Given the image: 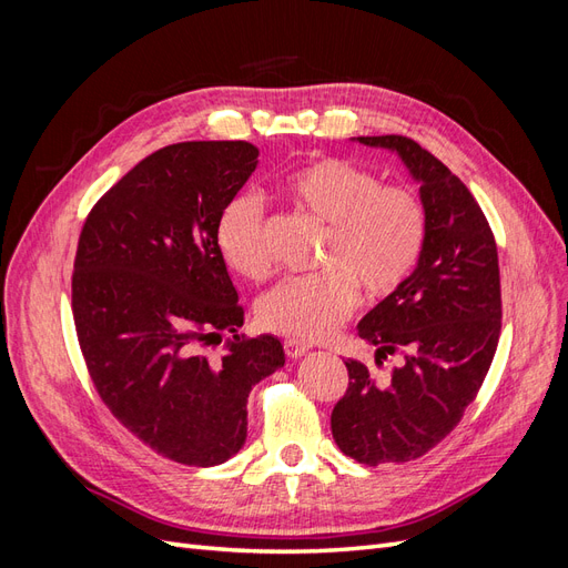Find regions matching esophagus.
I'll use <instances>...</instances> for the list:
<instances>
[{
	"mask_svg": "<svg viewBox=\"0 0 568 568\" xmlns=\"http://www.w3.org/2000/svg\"><path fill=\"white\" fill-rule=\"evenodd\" d=\"M313 346H307V343H303V341H298V338H288V341H284V351H286V355L291 357V359H298V357H303L307 351H311Z\"/></svg>",
	"mask_w": 568,
	"mask_h": 568,
	"instance_id": "34e87169",
	"label": "esophagus"
}]
</instances>
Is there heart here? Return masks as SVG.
I'll use <instances>...</instances> for the list:
<instances>
[{"label": "heart", "mask_w": 568, "mask_h": 568, "mask_svg": "<svg viewBox=\"0 0 568 568\" xmlns=\"http://www.w3.org/2000/svg\"><path fill=\"white\" fill-rule=\"evenodd\" d=\"M284 196L298 211L326 225L322 272L286 280L257 303V320L270 332L298 341H322L346 320L365 291L384 301L417 267L426 242V211L407 186L382 184L369 170L341 159L303 163L284 178ZM215 242L225 263L246 280H265L263 205L236 194L217 217Z\"/></svg>", "instance_id": "1"}]
</instances>
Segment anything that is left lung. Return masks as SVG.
Masks as SVG:
<instances>
[{
	"mask_svg": "<svg viewBox=\"0 0 568 568\" xmlns=\"http://www.w3.org/2000/svg\"><path fill=\"white\" fill-rule=\"evenodd\" d=\"M353 142L395 153L426 211L417 267L357 324L376 363L403 353V365L379 379L359 359H346L351 382L332 412L341 453L376 467L432 450L476 398L500 338V267L484 211L436 156L398 134Z\"/></svg>",
	"mask_w": 568,
	"mask_h": 568,
	"instance_id": "obj_1",
	"label": "left lung"
}]
</instances>
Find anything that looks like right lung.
I'll return each instance as SVG.
<instances>
[{
  "mask_svg": "<svg viewBox=\"0 0 568 568\" xmlns=\"http://www.w3.org/2000/svg\"><path fill=\"white\" fill-rule=\"evenodd\" d=\"M248 142L170 144L136 163L84 220L73 317L92 382L151 450L192 467L246 443L248 393L284 367L272 334L239 338L244 311L215 242L217 217L257 165ZM230 331L215 361L200 343Z\"/></svg>",
  "mask_w": 568,
  "mask_h": 568,
  "instance_id": "obj_1",
  "label": "right lung"
}]
</instances>
